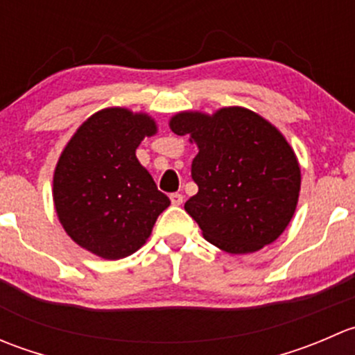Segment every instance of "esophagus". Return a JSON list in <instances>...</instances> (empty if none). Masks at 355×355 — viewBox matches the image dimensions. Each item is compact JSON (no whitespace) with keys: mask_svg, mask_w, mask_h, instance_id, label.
<instances>
[{"mask_svg":"<svg viewBox=\"0 0 355 355\" xmlns=\"http://www.w3.org/2000/svg\"><path fill=\"white\" fill-rule=\"evenodd\" d=\"M170 200H171V204H173V206H180V204L184 202V196L178 194V192H175V194L170 196Z\"/></svg>","mask_w":355,"mask_h":355,"instance_id":"1","label":"esophagus"}]
</instances>
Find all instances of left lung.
<instances>
[{"instance_id":"left-lung-1","label":"left lung","mask_w":355,"mask_h":355,"mask_svg":"<svg viewBox=\"0 0 355 355\" xmlns=\"http://www.w3.org/2000/svg\"><path fill=\"white\" fill-rule=\"evenodd\" d=\"M170 128L198 144L192 178L199 191L185 211L207 242L249 254L284 234L299 200L300 166L275 125L230 106L213 114L182 111L171 116Z\"/></svg>"}]
</instances>
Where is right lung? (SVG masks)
I'll return each instance as SVG.
<instances>
[{"label":"right lung","instance_id":"1","mask_svg":"<svg viewBox=\"0 0 355 355\" xmlns=\"http://www.w3.org/2000/svg\"><path fill=\"white\" fill-rule=\"evenodd\" d=\"M156 132L149 114L127 108L98 111L77 128L53 177L56 214L75 244L103 259H121L146 244L170 206L135 156Z\"/></svg>","mask_w":355,"mask_h":355}]
</instances>
